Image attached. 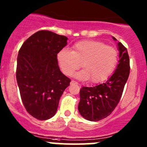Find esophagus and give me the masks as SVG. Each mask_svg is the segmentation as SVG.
<instances>
[{
  "label": "esophagus",
  "mask_w": 147,
  "mask_h": 147,
  "mask_svg": "<svg viewBox=\"0 0 147 147\" xmlns=\"http://www.w3.org/2000/svg\"><path fill=\"white\" fill-rule=\"evenodd\" d=\"M71 84H78V83L75 82V81H72V82H71Z\"/></svg>",
  "instance_id": "esophagus-1"
}]
</instances>
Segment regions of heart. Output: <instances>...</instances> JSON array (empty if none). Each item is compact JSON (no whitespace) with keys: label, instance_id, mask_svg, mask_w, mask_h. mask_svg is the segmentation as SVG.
<instances>
[{"label":"heart","instance_id":"1","mask_svg":"<svg viewBox=\"0 0 147 147\" xmlns=\"http://www.w3.org/2000/svg\"><path fill=\"white\" fill-rule=\"evenodd\" d=\"M57 59L65 75H71L82 64L83 69L75 74V78L81 81L90 79L96 84L106 80L112 73L117 64L118 53L115 48L100 41L82 40L75 43L71 52L60 50Z\"/></svg>","mask_w":147,"mask_h":147}]
</instances>
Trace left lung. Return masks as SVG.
Segmentation results:
<instances>
[{
	"label": "left lung",
	"mask_w": 147,
	"mask_h": 147,
	"mask_svg": "<svg viewBox=\"0 0 147 147\" xmlns=\"http://www.w3.org/2000/svg\"><path fill=\"white\" fill-rule=\"evenodd\" d=\"M112 39L117 41L114 37ZM117 45L119 60L113 75L102 84L92 87H83L80 91L78 110L89 121H100L113 112L128 80L130 67L127 50L121 42H117Z\"/></svg>",
	"instance_id": "left-lung-1"
}]
</instances>
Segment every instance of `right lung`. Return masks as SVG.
Wrapping results in <instances>:
<instances>
[{
  "mask_svg": "<svg viewBox=\"0 0 147 147\" xmlns=\"http://www.w3.org/2000/svg\"><path fill=\"white\" fill-rule=\"evenodd\" d=\"M68 38L48 30L35 32L20 47L16 80L25 108L31 116L47 120L55 115L70 80L62 73L57 55Z\"/></svg>",
  "mask_w": 147,
  "mask_h": 147,
  "instance_id": "1",
  "label": "right lung"
}]
</instances>
